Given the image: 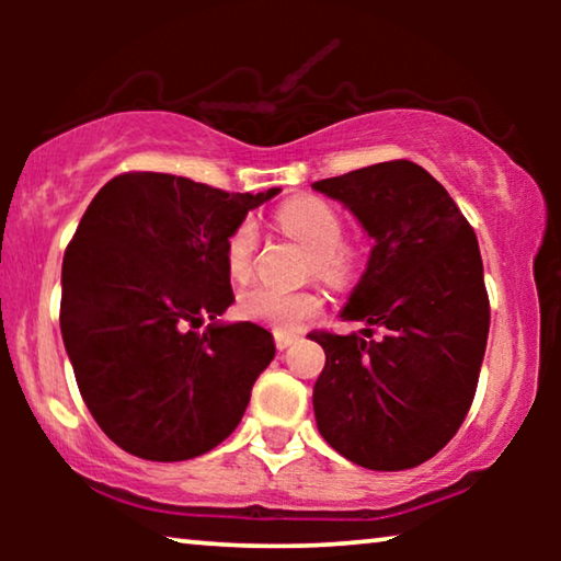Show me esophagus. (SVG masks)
Masks as SVG:
<instances>
[{
    "instance_id": "obj_1",
    "label": "esophagus",
    "mask_w": 561,
    "mask_h": 561,
    "mask_svg": "<svg viewBox=\"0 0 561 561\" xmlns=\"http://www.w3.org/2000/svg\"><path fill=\"white\" fill-rule=\"evenodd\" d=\"M298 340L296 334H275V347L278 350H288L290 344H294Z\"/></svg>"
}]
</instances>
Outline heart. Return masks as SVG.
<instances>
[{
	"instance_id": "b5f03b06",
	"label": "heart",
	"mask_w": 561,
	"mask_h": 561,
	"mask_svg": "<svg viewBox=\"0 0 561 561\" xmlns=\"http://www.w3.org/2000/svg\"><path fill=\"white\" fill-rule=\"evenodd\" d=\"M275 227L309 252V267L319 280L334 288L355 283L363 273L365 250L357 240L344 237V219L334 204L321 196H296L273 214ZM257 227L242 219L225 242V263L234 280H248L257 255ZM321 311L311 290H283L273 286L244 288L237 298V313L278 334L296 332L304 321Z\"/></svg>"
}]
</instances>
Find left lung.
<instances>
[{
    "label": "left lung",
    "instance_id": "obj_1",
    "mask_svg": "<svg viewBox=\"0 0 561 561\" xmlns=\"http://www.w3.org/2000/svg\"><path fill=\"white\" fill-rule=\"evenodd\" d=\"M311 186L375 240L342 319L382 334H309L327 355L313 386L317 426L350 462L411 470L447 447L478 390L490 329L478 237L447 188L411 160Z\"/></svg>",
    "mask_w": 561,
    "mask_h": 561
}]
</instances>
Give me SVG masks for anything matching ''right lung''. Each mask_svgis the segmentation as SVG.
I'll return each mask as SVG.
<instances>
[{
	"label": "right lung",
	"mask_w": 561,
	"mask_h": 561,
	"mask_svg": "<svg viewBox=\"0 0 561 561\" xmlns=\"http://www.w3.org/2000/svg\"><path fill=\"white\" fill-rule=\"evenodd\" d=\"M275 194L129 171L81 217L64 255L60 332L83 403L129 455L181 462L240 424L275 344L252 321L217 324L234 301L225 242ZM204 318L213 324L198 333Z\"/></svg>",
	"instance_id": "right-lung-1"
}]
</instances>
